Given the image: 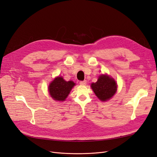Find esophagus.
<instances>
[{"instance_id":"obj_1","label":"esophagus","mask_w":157,"mask_h":157,"mask_svg":"<svg viewBox=\"0 0 157 157\" xmlns=\"http://www.w3.org/2000/svg\"><path fill=\"white\" fill-rule=\"evenodd\" d=\"M86 80H82V81H80V84L81 85H86Z\"/></svg>"}]
</instances>
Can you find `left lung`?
Returning a JSON list of instances; mask_svg holds the SVG:
<instances>
[{
    "instance_id": "obj_1",
    "label": "left lung",
    "mask_w": 157,
    "mask_h": 157,
    "mask_svg": "<svg viewBox=\"0 0 157 157\" xmlns=\"http://www.w3.org/2000/svg\"><path fill=\"white\" fill-rule=\"evenodd\" d=\"M91 87L97 97L102 101L111 98L117 91V83L113 78L102 75L98 81L91 84Z\"/></svg>"
}]
</instances>
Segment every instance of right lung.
Wrapping results in <instances>:
<instances>
[{"label":"right lung","instance_id":"obj_1","mask_svg":"<svg viewBox=\"0 0 157 157\" xmlns=\"http://www.w3.org/2000/svg\"><path fill=\"white\" fill-rule=\"evenodd\" d=\"M75 84L73 81H65L61 77L56 78L49 85L51 97L56 101H64Z\"/></svg>","mask_w":157,"mask_h":157}]
</instances>
